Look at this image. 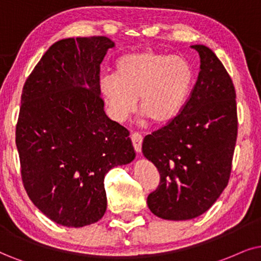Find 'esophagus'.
Instances as JSON below:
<instances>
[{
	"instance_id": "obj_1",
	"label": "esophagus",
	"mask_w": 261,
	"mask_h": 261,
	"mask_svg": "<svg viewBox=\"0 0 261 261\" xmlns=\"http://www.w3.org/2000/svg\"><path fill=\"white\" fill-rule=\"evenodd\" d=\"M131 141H133L135 150L140 153L142 148V142H143V136L140 133H133L131 134Z\"/></svg>"
}]
</instances>
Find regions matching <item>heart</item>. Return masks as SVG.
<instances>
[{
  "mask_svg": "<svg viewBox=\"0 0 261 261\" xmlns=\"http://www.w3.org/2000/svg\"><path fill=\"white\" fill-rule=\"evenodd\" d=\"M194 83V71L183 57L150 49L128 51L117 59L114 73L98 79V91L112 118L126 120L140 107L161 124L182 111Z\"/></svg>",
  "mask_w": 261,
  "mask_h": 261,
  "instance_id": "1",
  "label": "heart"
}]
</instances>
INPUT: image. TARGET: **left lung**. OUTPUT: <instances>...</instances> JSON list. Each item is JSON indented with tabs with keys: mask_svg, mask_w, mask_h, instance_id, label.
Listing matches in <instances>:
<instances>
[{
	"mask_svg": "<svg viewBox=\"0 0 261 261\" xmlns=\"http://www.w3.org/2000/svg\"><path fill=\"white\" fill-rule=\"evenodd\" d=\"M200 55L199 77L182 111L147 135L142 151L160 173L148 195L159 218L188 220L216 202L229 183L237 138L236 92L217 55L191 45Z\"/></svg>",
	"mask_w": 261,
	"mask_h": 261,
	"instance_id": "left-lung-1",
	"label": "left lung"
}]
</instances>
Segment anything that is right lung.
Returning <instances> with one entry per match:
<instances>
[{"instance_id":"add662e5","label":"right lung","mask_w":261,"mask_h":261,"mask_svg":"<svg viewBox=\"0 0 261 261\" xmlns=\"http://www.w3.org/2000/svg\"><path fill=\"white\" fill-rule=\"evenodd\" d=\"M113 47L105 36L55 42L22 88L15 130L22 183L35 206L60 225L100 220L105 176L136 156L130 133L107 117L98 91L100 65Z\"/></svg>"}]
</instances>
